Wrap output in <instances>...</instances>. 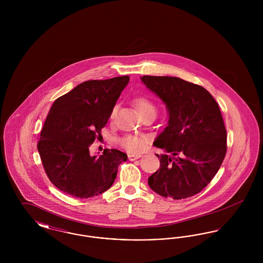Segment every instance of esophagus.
Here are the masks:
<instances>
[{
    "label": "esophagus",
    "instance_id": "esophagus-1",
    "mask_svg": "<svg viewBox=\"0 0 263 263\" xmlns=\"http://www.w3.org/2000/svg\"><path fill=\"white\" fill-rule=\"evenodd\" d=\"M141 157H142L141 154H129L128 155V159L130 161H135V160H137V159L141 158Z\"/></svg>",
    "mask_w": 263,
    "mask_h": 263
}]
</instances>
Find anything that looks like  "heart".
Returning a JSON list of instances; mask_svg holds the SVG:
<instances>
[{"instance_id": "b5f03b06", "label": "heart", "mask_w": 263, "mask_h": 263, "mask_svg": "<svg viewBox=\"0 0 263 263\" xmlns=\"http://www.w3.org/2000/svg\"><path fill=\"white\" fill-rule=\"evenodd\" d=\"M133 103L137 108L138 112L140 115L144 113L152 112L156 115L157 108L156 105L153 103L152 100H149L147 97L144 96H137L134 98ZM118 105H114L110 111V119H114L117 113ZM147 138L144 136H138V135H132V134H126L124 136L118 139V143L120 146L125 148L126 150L129 152H137L140 151L146 144Z\"/></svg>"}]
</instances>
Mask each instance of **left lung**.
I'll list each match as a JSON object with an SVG mask.
<instances>
[{"label": "left lung", "mask_w": 263, "mask_h": 263, "mask_svg": "<svg viewBox=\"0 0 263 263\" xmlns=\"http://www.w3.org/2000/svg\"><path fill=\"white\" fill-rule=\"evenodd\" d=\"M141 80L168 111V124L153 144L165 154L158 156L160 168L148 183L163 197H191L211 182L225 159L227 131L219 105L207 89L176 77Z\"/></svg>", "instance_id": "1"}]
</instances>
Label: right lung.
I'll list each match as a JSON object with an SVG mask.
<instances>
[{
	"label": "right lung",
	"mask_w": 263,
	"mask_h": 263,
	"mask_svg": "<svg viewBox=\"0 0 263 263\" xmlns=\"http://www.w3.org/2000/svg\"><path fill=\"white\" fill-rule=\"evenodd\" d=\"M129 76L92 80L78 85L54 101L44 122L37 150L51 182L64 193L89 198L110 187L127 155L115 149L89 155Z\"/></svg>",
	"instance_id": "1"
}]
</instances>
